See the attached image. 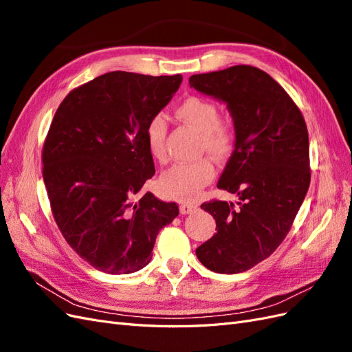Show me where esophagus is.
Here are the masks:
<instances>
[{
  "label": "esophagus",
  "mask_w": 352,
  "mask_h": 352,
  "mask_svg": "<svg viewBox=\"0 0 352 352\" xmlns=\"http://www.w3.org/2000/svg\"><path fill=\"white\" fill-rule=\"evenodd\" d=\"M180 212L182 214H189V212H192L197 210L195 204H190V202H180V207H179Z\"/></svg>",
  "instance_id": "1"
}]
</instances>
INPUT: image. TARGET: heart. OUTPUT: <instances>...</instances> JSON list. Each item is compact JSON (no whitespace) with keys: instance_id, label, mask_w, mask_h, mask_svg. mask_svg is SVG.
I'll return each instance as SVG.
<instances>
[{"instance_id":"obj_1","label":"heart","mask_w":352,"mask_h":352,"mask_svg":"<svg viewBox=\"0 0 352 352\" xmlns=\"http://www.w3.org/2000/svg\"><path fill=\"white\" fill-rule=\"evenodd\" d=\"M176 116L188 126L199 132V150L219 162L230 158L236 148L238 132L230 120L220 117L219 104L207 97L189 95L177 104ZM167 122L162 114L153 116L145 127L148 151L157 162L167 158ZM216 175V168L208 158L190 163H177L167 168L158 179V189L164 197L182 201L197 198Z\"/></svg>"}]
</instances>
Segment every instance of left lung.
Segmentation results:
<instances>
[{
    "label": "left lung",
    "mask_w": 352,
    "mask_h": 352,
    "mask_svg": "<svg viewBox=\"0 0 352 352\" xmlns=\"http://www.w3.org/2000/svg\"><path fill=\"white\" fill-rule=\"evenodd\" d=\"M189 85L225 101L238 132L217 188L239 201L201 204L217 232L195 252L211 272L242 273L283 242L305 198L311 179L307 124L287 92L258 67L194 74Z\"/></svg>",
    "instance_id": "1"
}]
</instances>
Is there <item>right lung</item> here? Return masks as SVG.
<instances>
[{
    "instance_id": "add662e5",
    "label": "right lung",
    "mask_w": 352,
    "mask_h": 352,
    "mask_svg": "<svg viewBox=\"0 0 352 352\" xmlns=\"http://www.w3.org/2000/svg\"><path fill=\"white\" fill-rule=\"evenodd\" d=\"M180 82V74L105 73L72 89L51 122L42 176L52 217L73 251L97 270L145 267L160 229L179 214L176 202L151 192L133 197L155 173L146 123Z\"/></svg>"
}]
</instances>
